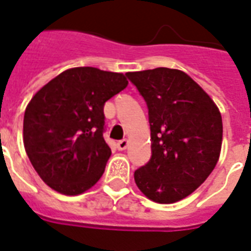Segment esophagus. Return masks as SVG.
Returning a JSON list of instances; mask_svg holds the SVG:
<instances>
[{
  "label": "esophagus",
  "instance_id": "1",
  "mask_svg": "<svg viewBox=\"0 0 251 251\" xmlns=\"http://www.w3.org/2000/svg\"><path fill=\"white\" fill-rule=\"evenodd\" d=\"M127 145H129V141L126 140V138H124V140H121L117 142V148H118V150H125L126 148H127Z\"/></svg>",
  "mask_w": 251,
  "mask_h": 251
}]
</instances>
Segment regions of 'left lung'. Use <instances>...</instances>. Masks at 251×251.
<instances>
[{"label":"left lung","mask_w":251,"mask_h":251,"mask_svg":"<svg viewBox=\"0 0 251 251\" xmlns=\"http://www.w3.org/2000/svg\"><path fill=\"white\" fill-rule=\"evenodd\" d=\"M148 103L151 158L134 172L149 200L174 203L190 196L220 159L222 117L203 89L182 70L126 73Z\"/></svg>","instance_id":"8db88e82"}]
</instances>
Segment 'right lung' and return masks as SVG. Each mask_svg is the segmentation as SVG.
I'll list each match as a JSON object with an SVG mask.
<instances>
[{"label":"right lung","instance_id":"add662e5","mask_svg":"<svg viewBox=\"0 0 251 251\" xmlns=\"http://www.w3.org/2000/svg\"><path fill=\"white\" fill-rule=\"evenodd\" d=\"M125 74L72 68L38 90L24 116V146L41 179L78 196L98 182L111 150L103 140V105L127 86Z\"/></svg>","mask_w":251,"mask_h":251}]
</instances>
